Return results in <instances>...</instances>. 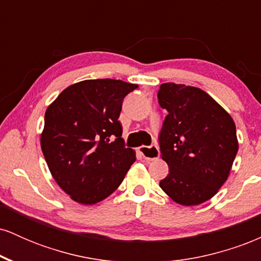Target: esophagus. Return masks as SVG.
<instances>
[{
	"label": "esophagus",
	"mask_w": 261,
	"mask_h": 261,
	"mask_svg": "<svg viewBox=\"0 0 261 261\" xmlns=\"http://www.w3.org/2000/svg\"><path fill=\"white\" fill-rule=\"evenodd\" d=\"M139 152L142 154V157L147 161L157 160L160 157V148L157 146H151V147H146V146H141Z\"/></svg>",
	"instance_id": "obj_1"
}]
</instances>
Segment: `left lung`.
Returning <instances> with one entry per match:
<instances>
[{
    "instance_id": "1",
    "label": "left lung",
    "mask_w": 261,
    "mask_h": 261,
    "mask_svg": "<svg viewBox=\"0 0 261 261\" xmlns=\"http://www.w3.org/2000/svg\"><path fill=\"white\" fill-rule=\"evenodd\" d=\"M158 101L168 112L160 142L161 157L169 167L160 187L179 205H200L228 179L238 152L234 121L196 87L163 83Z\"/></svg>"
}]
</instances>
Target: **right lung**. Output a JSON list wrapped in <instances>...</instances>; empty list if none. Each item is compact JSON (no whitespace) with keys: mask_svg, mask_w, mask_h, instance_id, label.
Wrapping results in <instances>:
<instances>
[{"mask_svg":"<svg viewBox=\"0 0 261 261\" xmlns=\"http://www.w3.org/2000/svg\"><path fill=\"white\" fill-rule=\"evenodd\" d=\"M137 87L121 80L81 81L47 107L41 151L53 178L73 201L94 205L107 199L136 161L134 149L124 146L118 119L125 95Z\"/></svg>","mask_w":261,"mask_h":261,"instance_id":"add662e5","label":"right lung"}]
</instances>
